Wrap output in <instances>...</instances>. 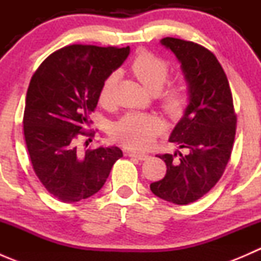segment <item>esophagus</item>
<instances>
[{
    "label": "esophagus",
    "mask_w": 261,
    "mask_h": 261,
    "mask_svg": "<svg viewBox=\"0 0 261 261\" xmlns=\"http://www.w3.org/2000/svg\"><path fill=\"white\" fill-rule=\"evenodd\" d=\"M127 155L130 158H136L139 160H146L149 159V155L144 154V152H135V151H128Z\"/></svg>",
    "instance_id": "1"
}]
</instances>
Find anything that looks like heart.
Returning a JSON list of instances; mask_svg holds the SVG:
<instances>
[{"instance_id": "obj_1", "label": "heart", "mask_w": 261, "mask_h": 261, "mask_svg": "<svg viewBox=\"0 0 261 261\" xmlns=\"http://www.w3.org/2000/svg\"><path fill=\"white\" fill-rule=\"evenodd\" d=\"M131 74L151 93L162 91L167 83L170 67L164 59L152 53L141 50L128 65ZM117 74L111 73L105 78L99 89V102L105 107H112L115 102V88ZM188 99V88L184 81H177L162 91L159 105L169 117H178L183 112ZM162 131V122L155 116L133 112L123 116L112 128L115 140L133 150L146 149Z\"/></svg>"}]
</instances>
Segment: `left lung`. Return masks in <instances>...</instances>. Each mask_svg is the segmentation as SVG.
<instances>
[{
    "label": "left lung",
    "instance_id": "8db88e82",
    "mask_svg": "<svg viewBox=\"0 0 261 261\" xmlns=\"http://www.w3.org/2000/svg\"><path fill=\"white\" fill-rule=\"evenodd\" d=\"M160 43L178 58L188 83L189 103L169 138L187 152L158 155L167 164V174L150 184V189L170 203L189 204L222 177L238 118L227 77L212 51L181 39L164 38Z\"/></svg>",
    "mask_w": 261,
    "mask_h": 261
}]
</instances>
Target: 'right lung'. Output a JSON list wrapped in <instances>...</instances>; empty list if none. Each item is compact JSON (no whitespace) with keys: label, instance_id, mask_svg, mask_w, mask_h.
<instances>
[{"label":"right lung","instance_id":"add662e5","mask_svg":"<svg viewBox=\"0 0 261 261\" xmlns=\"http://www.w3.org/2000/svg\"><path fill=\"white\" fill-rule=\"evenodd\" d=\"M130 48L74 44L50 54L31 77L23 112V135L34 172L46 191L63 202H80L106 183L120 147L78 154L77 139L88 136L89 115L105 78L127 58ZM87 143V141H86Z\"/></svg>","mask_w":261,"mask_h":261}]
</instances>
